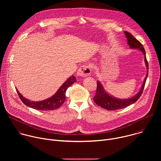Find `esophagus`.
Wrapping results in <instances>:
<instances>
[{
	"instance_id": "obj_1",
	"label": "esophagus",
	"mask_w": 161,
	"mask_h": 161,
	"mask_svg": "<svg viewBox=\"0 0 161 161\" xmlns=\"http://www.w3.org/2000/svg\"><path fill=\"white\" fill-rule=\"evenodd\" d=\"M91 73V67L89 65H81L78 71L77 75L78 76L85 77L90 75Z\"/></svg>"
}]
</instances>
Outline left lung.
<instances>
[{"mask_svg": "<svg viewBox=\"0 0 161 161\" xmlns=\"http://www.w3.org/2000/svg\"><path fill=\"white\" fill-rule=\"evenodd\" d=\"M125 37L127 39V44L132 49H137L140 50L143 52V53L145 55V64L147 68V74L146 75V77L144 80V81L142 84V86L141 87L140 90L139 92L137 93L134 96L132 97L131 98L129 99H118L116 97H114L109 94H108L106 90H104V87L103 86L102 84L97 81V90L95 96L94 97V101L98 106H101V108L106 109L107 110L113 111V110H117L119 109H122L124 108H126L128 106H130V104L134 103L136 101H137L140 96L142 94V92L143 91L145 85L146 83L147 78L148 77V64L147 60L146 57V53L145 50L144 49L143 46L142 44L137 41L130 33L125 31L124 32Z\"/></svg>", "mask_w": 161, "mask_h": 161, "instance_id": "obj_1", "label": "left lung"}]
</instances>
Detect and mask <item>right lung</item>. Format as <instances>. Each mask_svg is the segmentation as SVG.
Masks as SVG:
<instances>
[{
    "instance_id": "right-lung-1",
    "label": "right lung",
    "mask_w": 161,
    "mask_h": 161,
    "mask_svg": "<svg viewBox=\"0 0 161 161\" xmlns=\"http://www.w3.org/2000/svg\"><path fill=\"white\" fill-rule=\"evenodd\" d=\"M76 81V78L73 75L72 76L69 78L62 85L57 92L53 96H52V97L41 101H31L23 97L17 88L16 89L20 99L26 106L39 110H54L58 109L64 103L65 100V92L67 89Z\"/></svg>"
}]
</instances>
